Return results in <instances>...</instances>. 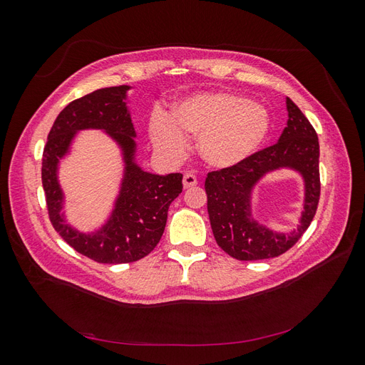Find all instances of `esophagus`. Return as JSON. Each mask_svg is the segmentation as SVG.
Here are the masks:
<instances>
[{
    "mask_svg": "<svg viewBox=\"0 0 365 365\" xmlns=\"http://www.w3.org/2000/svg\"><path fill=\"white\" fill-rule=\"evenodd\" d=\"M182 184H184V189H190V187L197 184V178L193 173H185L182 178Z\"/></svg>",
    "mask_w": 365,
    "mask_h": 365,
    "instance_id": "esophagus-1",
    "label": "esophagus"
}]
</instances>
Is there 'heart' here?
<instances>
[{"instance_id":"b5f03b06","label":"heart","mask_w":365,"mask_h":365,"mask_svg":"<svg viewBox=\"0 0 365 365\" xmlns=\"http://www.w3.org/2000/svg\"><path fill=\"white\" fill-rule=\"evenodd\" d=\"M271 117L263 105L233 93H201L176 103L170 115L153 113L149 138L158 155L180 161L187 140L196 138L201 160L216 169L233 168L256 153L267 140Z\"/></svg>"}]
</instances>
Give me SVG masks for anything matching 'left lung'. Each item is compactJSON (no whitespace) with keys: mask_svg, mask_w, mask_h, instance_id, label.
<instances>
[{"mask_svg":"<svg viewBox=\"0 0 365 365\" xmlns=\"http://www.w3.org/2000/svg\"><path fill=\"white\" fill-rule=\"evenodd\" d=\"M288 126L275 145L264 148L233 168L208 172L205 178L207 210L217 245L237 260L277 257L292 248L311 225L322 192L319 182V145L314 126L291 98ZM279 167L300 171L307 184L302 224L288 237L272 234L250 216V189L260 175Z\"/></svg>","mask_w":365,"mask_h":365,"instance_id":"left-lung-1","label":"left lung"}]
</instances>
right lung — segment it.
I'll use <instances>...</instances> for the list:
<instances>
[{"label": "right lung", "instance_id": "obj_1", "mask_svg": "<svg viewBox=\"0 0 365 365\" xmlns=\"http://www.w3.org/2000/svg\"><path fill=\"white\" fill-rule=\"evenodd\" d=\"M129 86H109L76 98L65 106L48 132L42 153V187L48 217L61 237L82 256L97 263H132L146 257L160 242L172 201L182 192V173L165 176L143 172L132 161L135 130L123 98ZM105 128L124 148L127 173L110 222L85 237L61 222V192L56 178L57 160L79 128Z\"/></svg>", "mask_w": 365, "mask_h": 365}]
</instances>
